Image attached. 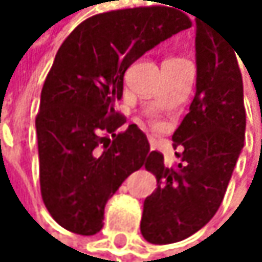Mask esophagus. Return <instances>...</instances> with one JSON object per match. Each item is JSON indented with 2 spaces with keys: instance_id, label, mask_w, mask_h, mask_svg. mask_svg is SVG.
I'll list each match as a JSON object with an SVG mask.
<instances>
[{
  "instance_id": "esophagus-1",
  "label": "esophagus",
  "mask_w": 262,
  "mask_h": 262,
  "mask_svg": "<svg viewBox=\"0 0 262 262\" xmlns=\"http://www.w3.org/2000/svg\"><path fill=\"white\" fill-rule=\"evenodd\" d=\"M149 144H150V149H156V143H154V140H149Z\"/></svg>"
}]
</instances>
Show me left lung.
<instances>
[{
  "label": "left lung",
  "mask_w": 262,
  "mask_h": 262,
  "mask_svg": "<svg viewBox=\"0 0 262 262\" xmlns=\"http://www.w3.org/2000/svg\"><path fill=\"white\" fill-rule=\"evenodd\" d=\"M196 93L173 135L181 163L166 166L157 150L144 166L157 179L144 200L141 234L173 244L201 229L219 210L245 140L244 84L234 48L206 18L196 17Z\"/></svg>",
  "instance_id": "obj_1"
}]
</instances>
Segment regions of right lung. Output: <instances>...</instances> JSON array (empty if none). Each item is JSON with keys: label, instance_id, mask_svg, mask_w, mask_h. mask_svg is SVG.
Returning a JSON list of instances; mask_svg holds the SVG:
<instances>
[{"label": "right lung", "instance_id": "right-lung-1", "mask_svg": "<svg viewBox=\"0 0 262 262\" xmlns=\"http://www.w3.org/2000/svg\"><path fill=\"white\" fill-rule=\"evenodd\" d=\"M190 26L169 7L121 9L84 20L59 47L40 93L36 132L42 200L67 231L99 233L106 201L149 152L135 124L115 134L125 121L115 110L125 70Z\"/></svg>", "mask_w": 262, "mask_h": 262}]
</instances>
